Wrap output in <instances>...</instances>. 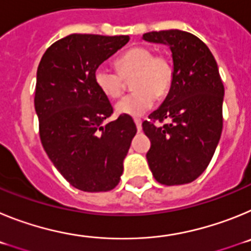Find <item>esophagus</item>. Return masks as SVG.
<instances>
[{
  "label": "esophagus",
  "mask_w": 251,
  "mask_h": 251,
  "mask_svg": "<svg viewBox=\"0 0 251 251\" xmlns=\"http://www.w3.org/2000/svg\"><path fill=\"white\" fill-rule=\"evenodd\" d=\"M134 123H136L138 132H141V130H142V121H141V119H134Z\"/></svg>",
  "instance_id": "34e87169"
}]
</instances>
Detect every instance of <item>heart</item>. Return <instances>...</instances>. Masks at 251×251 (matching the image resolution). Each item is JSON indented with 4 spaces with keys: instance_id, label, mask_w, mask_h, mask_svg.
<instances>
[{
    "instance_id": "b5f03b06",
    "label": "heart",
    "mask_w": 251,
    "mask_h": 251,
    "mask_svg": "<svg viewBox=\"0 0 251 251\" xmlns=\"http://www.w3.org/2000/svg\"><path fill=\"white\" fill-rule=\"evenodd\" d=\"M119 72L109 66L99 65L94 80L100 92L109 98H118L124 89V77L133 76L130 93L115 104L119 114L141 117L153 106L156 98L167 94L174 80V66L166 55H153L146 46H134L117 60Z\"/></svg>"
}]
</instances>
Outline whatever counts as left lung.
Here are the masks:
<instances>
[{
  "label": "left lung",
  "mask_w": 251,
  "mask_h": 251,
  "mask_svg": "<svg viewBox=\"0 0 251 251\" xmlns=\"http://www.w3.org/2000/svg\"><path fill=\"white\" fill-rule=\"evenodd\" d=\"M142 39L167 45L174 61L167 97L142 124L151 139L148 166L162 185L190 183L206 170L223 132L225 90L216 60L199 37L186 31H152ZM165 119L170 123L154 124Z\"/></svg>",
  "instance_id": "8db88e82"
}]
</instances>
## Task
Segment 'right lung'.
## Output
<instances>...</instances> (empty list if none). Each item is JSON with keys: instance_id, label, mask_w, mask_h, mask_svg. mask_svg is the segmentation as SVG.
Listing matches in <instances>:
<instances>
[{"instance_id": "right-lung-1", "label": "right lung", "mask_w": 251, "mask_h": 251, "mask_svg": "<svg viewBox=\"0 0 251 251\" xmlns=\"http://www.w3.org/2000/svg\"><path fill=\"white\" fill-rule=\"evenodd\" d=\"M128 41L129 36L72 34L52 44L37 68L40 139L55 168L81 191L118 185L137 133L129 115L104 124L113 106L94 80L95 69Z\"/></svg>"}]
</instances>
